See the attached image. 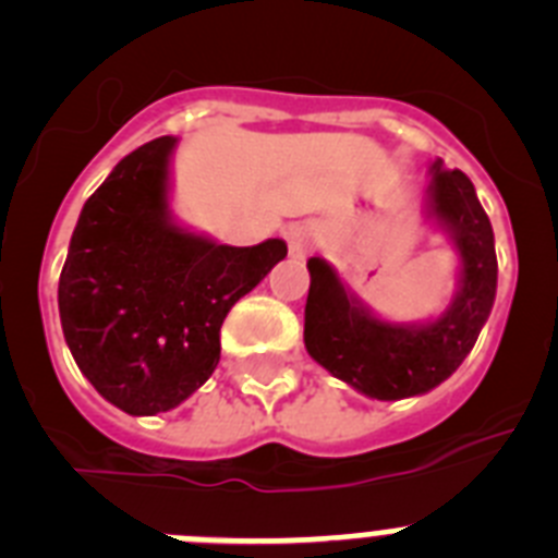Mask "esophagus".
Returning <instances> with one entry per match:
<instances>
[{
  "instance_id": "34e87169",
  "label": "esophagus",
  "mask_w": 558,
  "mask_h": 558,
  "mask_svg": "<svg viewBox=\"0 0 558 558\" xmlns=\"http://www.w3.org/2000/svg\"><path fill=\"white\" fill-rule=\"evenodd\" d=\"M318 245V231L313 229L310 223H295L288 229V248H290V256H295V259H302V256H307L310 251Z\"/></svg>"
}]
</instances>
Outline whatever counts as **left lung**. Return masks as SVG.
Instances as JSON below:
<instances>
[{
	"mask_svg": "<svg viewBox=\"0 0 558 558\" xmlns=\"http://www.w3.org/2000/svg\"><path fill=\"white\" fill-rule=\"evenodd\" d=\"M427 211L461 259V288L436 322H379L340 284L332 265L322 256L307 263L304 347L315 363L372 399L418 397L445 383L472 352L495 304V234L472 181L436 161Z\"/></svg>",
	"mask_w": 558,
	"mask_h": 558,
	"instance_id": "obj_1",
	"label": "left lung"
}]
</instances>
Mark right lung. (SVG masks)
I'll list each match as a JSON object with an SVG mask.
<instances>
[{
	"label": "right lung",
	"mask_w": 558,
	"mask_h": 558,
	"mask_svg": "<svg viewBox=\"0 0 558 558\" xmlns=\"http://www.w3.org/2000/svg\"><path fill=\"white\" fill-rule=\"evenodd\" d=\"M172 136L128 153L83 206L58 282L63 338L111 405L156 416L220 360L229 310L284 259V240L236 248L172 223Z\"/></svg>",
	"instance_id": "add662e5"
}]
</instances>
